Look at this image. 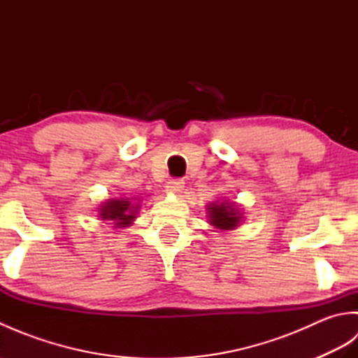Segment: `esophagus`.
<instances>
[{
	"label": "esophagus",
	"instance_id": "1",
	"mask_svg": "<svg viewBox=\"0 0 358 358\" xmlns=\"http://www.w3.org/2000/svg\"><path fill=\"white\" fill-rule=\"evenodd\" d=\"M166 187L171 194H180V192H183V189H185V181L180 180V178L169 180V181H167Z\"/></svg>",
	"mask_w": 358,
	"mask_h": 358
}]
</instances>
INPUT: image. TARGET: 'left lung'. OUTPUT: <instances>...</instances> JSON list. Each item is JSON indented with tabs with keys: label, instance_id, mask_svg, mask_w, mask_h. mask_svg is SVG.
Listing matches in <instances>:
<instances>
[{
	"label": "left lung",
	"instance_id": "1",
	"mask_svg": "<svg viewBox=\"0 0 358 358\" xmlns=\"http://www.w3.org/2000/svg\"><path fill=\"white\" fill-rule=\"evenodd\" d=\"M208 217L209 224H212L215 229L220 231H232L237 227L241 222V214L237 208V204L231 203L227 200L214 201L208 206Z\"/></svg>",
	"mask_w": 358,
	"mask_h": 358
}]
</instances>
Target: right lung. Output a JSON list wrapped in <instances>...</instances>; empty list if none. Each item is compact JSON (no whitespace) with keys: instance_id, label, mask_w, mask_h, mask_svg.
Masks as SVG:
<instances>
[{"instance_id":"right-lung-1","label":"right lung","mask_w":358,"mask_h":358,"mask_svg":"<svg viewBox=\"0 0 358 358\" xmlns=\"http://www.w3.org/2000/svg\"><path fill=\"white\" fill-rule=\"evenodd\" d=\"M132 199H110L100 206V218L115 222V227L131 226L136 218L140 204H132Z\"/></svg>"}]
</instances>
